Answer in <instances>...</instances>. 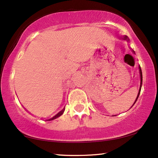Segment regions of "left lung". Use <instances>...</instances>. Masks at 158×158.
I'll return each mask as SVG.
<instances>
[{
	"mask_svg": "<svg viewBox=\"0 0 158 158\" xmlns=\"http://www.w3.org/2000/svg\"><path fill=\"white\" fill-rule=\"evenodd\" d=\"M124 40H127V36H125L124 38ZM139 73H140V78H141V83H140V88H139V93H138V95H137V98H136V100H135V102L136 101H137V98H138V97H139V94H140V91H141V88H142V70H141V68H140V66H139ZM135 102L134 103V104H135ZM133 104V105H134Z\"/></svg>",
	"mask_w": 158,
	"mask_h": 158,
	"instance_id": "1",
	"label": "left lung"
}]
</instances>
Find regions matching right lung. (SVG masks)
<instances>
[{"label": "right lung", "mask_w": 158, "mask_h": 158, "mask_svg": "<svg viewBox=\"0 0 158 158\" xmlns=\"http://www.w3.org/2000/svg\"><path fill=\"white\" fill-rule=\"evenodd\" d=\"M63 112H64V110H62L61 111H60L59 113H58L57 114H56V115L55 116H53L52 118H49L48 119V121H51V120H53V119H55V118H57V117H59V116H60L62 115V114H63Z\"/></svg>", "instance_id": "obj_1"}]
</instances>
